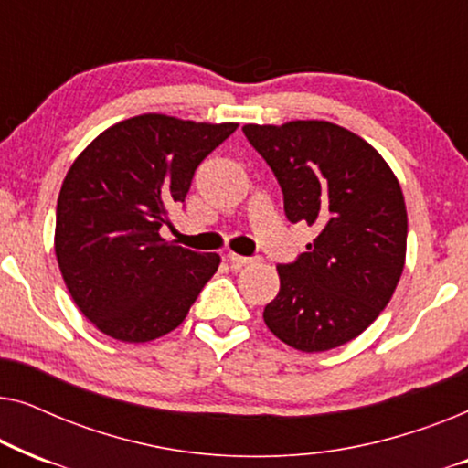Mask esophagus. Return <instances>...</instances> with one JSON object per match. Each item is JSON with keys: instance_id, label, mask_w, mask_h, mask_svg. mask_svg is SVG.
<instances>
[{"instance_id": "obj_1", "label": "esophagus", "mask_w": 468, "mask_h": 468, "mask_svg": "<svg viewBox=\"0 0 468 468\" xmlns=\"http://www.w3.org/2000/svg\"><path fill=\"white\" fill-rule=\"evenodd\" d=\"M228 261L229 264H232L234 268H242V266H249V264H253V258H245V255H239V253H232L229 251L228 253Z\"/></svg>"}]
</instances>
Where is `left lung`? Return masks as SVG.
Returning <instances> with one entry per match:
<instances>
[{
    "label": "left lung",
    "mask_w": 468,
    "mask_h": 468,
    "mask_svg": "<svg viewBox=\"0 0 468 468\" xmlns=\"http://www.w3.org/2000/svg\"><path fill=\"white\" fill-rule=\"evenodd\" d=\"M242 132L277 176L287 219L317 232L296 261L277 266L281 287L264 322L306 354L341 347L379 317L405 268L399 178L367 140L330 121Z\"/></svg>",
    "instance_id": "obj_1"
}]
</instances>
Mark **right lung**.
<instances>
[{"label": "right lung", "mask_w": 468, "mask_h": 468, "mask_svg": "<svg viewBox=\"0 0 468 468\" xmlns=\"http://www.w3.org/2000/svg\"><path fill=\"white\" fill-rule=\"evenodd\" d=\"M236 127L138 114L74 159L57 200L55 253L69 296L100 332L146 343L187 317L221 258L168 242L159 228Z\"/></svg>", "instance_id": "1"}]
</instances>
